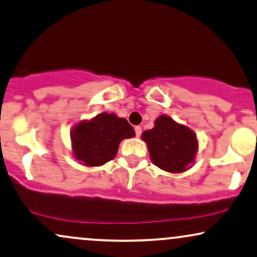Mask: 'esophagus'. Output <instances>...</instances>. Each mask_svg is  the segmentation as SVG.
Returning a JSON list of instances; mask_svg holds the SVG:
<instances>
[{
    "instance_id": "34e87169",
    "label": "esophagus",
    "mask_w": 257,
    "mask_h": 257,
    "mask_svg": "<svg viewBox=\"0 0 257 257\" xmlns=\"http://www.w3.org/2000/svg\"><path fill=\"white\" fill-rule=\"evenodd\" d=\"M135 131H136V136H137V137H141V135H142V127H141V126H136Z\"/></svg>"
}]
</instances>
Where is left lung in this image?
Returning a JSON list of instances; mask_svg holds the SVG:
<instances>
[{"instance_id": "1", "label": "left lung", "mask_w": 257, "mask_h": 257, "mask_svg": "<svg viewBox=\"0 0 257 257\" xmlns=\"http://www.w3.org/2000/svg\"><path fill=\"white\" fill-rule=\"evenodd\" d=\"M150 158L155 166L169 173H181L194 161L198 142L194 132L167 115L158 116L155 127L144 131Z\"/></svg>"}]
</instances>
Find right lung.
Masks as SVG:
<instances>
[{
  "instance_id": "right-lung-1",
  "label": "right lung",
  "mask_w": 257,
  "mask_h": 257,
  "mask_svg": "<svg viewBox=\"0 0 257 257\" xmlns=\"http://www.w3.org/2000/svg\"><path fill=\"white\" fill-rule=\"evenodd\" d=\"M135 136V130L126 119L115 114L102 113L90 121H81L71 132L75 157L84 166L97 167L115 157L122 139Z\"/></svg>"
}]
</instances>
